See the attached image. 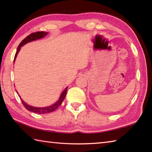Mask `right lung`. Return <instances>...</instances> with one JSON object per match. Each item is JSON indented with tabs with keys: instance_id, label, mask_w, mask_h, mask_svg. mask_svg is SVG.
Returning a JSON list of instances; mask_svg holds the SVG:
<instances>
[{
	"instance_id": "obj_1",
	"label": "right lung",
	"mask_w": 152,
	"mask_h": 152,
	"mask_svg": "<svg viewBox=\"0 0 152 152\" xmlns=\"http://www.w3.org/2000/svg\"><path fill=\"white\" fill-rule=\"evenodd\" d=\"M48 33V32L38 31V32L33 33H31V34H30L29 35H28L27 37H25V39L20 43L19 46H18L17 52H16V53H15V56L14 61L15 60V59H16L17 53H19L20 48H21L23 45L26 44V43H27L28 42H33V41L41 39V38L45 37V36L47 35ZM67 88H68V87H66V89L64 90L62 92H61V94L60 96V99H59L58 101L56 102L55 104L51 105V106L45 107H34L30 106V105L26 104L23 101L22 99H21V102H22L23 104L24 105V107L26 108V109L29 110V111H31V112L35 113H38V114H45V113H50L54 111V110H56L59 107H60V105L61 104V102H63L64 99H65V97H66V92H67Z\"/></svg>"
}]
</instances>
